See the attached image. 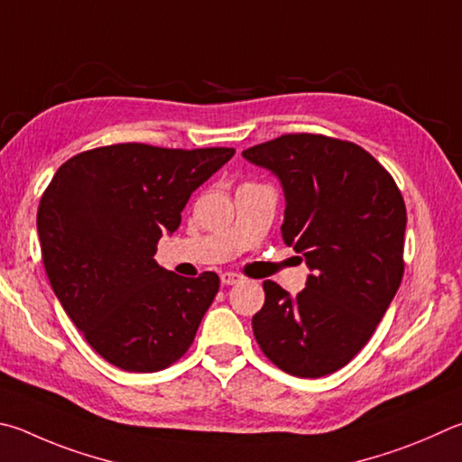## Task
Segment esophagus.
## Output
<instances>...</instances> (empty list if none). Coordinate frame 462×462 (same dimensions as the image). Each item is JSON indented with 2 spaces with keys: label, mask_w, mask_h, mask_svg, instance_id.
<instances>
[{
  "label": "esophagus",
  "mask_w": 462,
  "mask_h": 462,
  "mask_svg": "<svg viewBox=\"0 0 462 462\" xmlns=\"http://www.w3.org/2000/svg\"><path fill=\"white\" fill-rule=\"evenodd\" d=\"M220 281H222V284H238L242 281V276L236 273H222Z\"/></svg>",
  "instance_id": "34e87169"
}]
</instances>
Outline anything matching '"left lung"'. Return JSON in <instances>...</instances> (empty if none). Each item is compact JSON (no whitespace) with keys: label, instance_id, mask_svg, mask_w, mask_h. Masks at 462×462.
Returning a JSON list of instances; mask_svg holds the SVG:
<instances>
[{"label":"left lung","instance_id":"obj_1","mask_svg":"<svg viewBox=\"0 0 462 462\" xmlns=\"http://www.w3.org/2000/svg\"><path fill=\"white\" fill-rule=\"evenodd\" d=\"M242 157L281 180L282 240L313 271L297 297L263 282L264 305L253 317L258 346L291 375L337 372L370 341L402 282L404 198L351 141L291 133Z\"/></svg>","mask_w":462,"mask_h":462}]
</instances>
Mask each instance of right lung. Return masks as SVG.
<instances>
[{"mask_svg":"<svg viewBox=\"0 0 462 462\" xmlns=\"http://www.w3.org/2000/svg\"><path fill=\"white\" fill-rule=\"evenodd\" d=\"M230 147H97L60 165L38 208L42 260L88 346L125 372H159L194 343L220 279H188L155 263L189 196Z\"/></svg>","mask_w":462,"mask_h":462,"instance_id":"add662e5","label":"right lung"}]
</instances>
